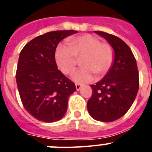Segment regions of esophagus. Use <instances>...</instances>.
<instances>
[{
  "mask_svg": "<svg viewBox=\"0 0 152 152\" xmlns=\"http://www.w3.org/2000/svg\"><path fill=\"white\" fill-rule=\"evenodd\" d=\"M81 87H82V85H81V84H80V83H76V88L77 91L80 90V89L81 88Z\"/></svg>",
  "mask_w": 152,
  "mask_h": 152,
  "instance_id": "34e87169",
  "label": "esophagus"
}]
</instances>
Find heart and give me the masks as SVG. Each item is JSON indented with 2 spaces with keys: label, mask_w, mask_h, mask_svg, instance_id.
<instances>
[{
  "label": "heart",
  "mask_w": 152,
  "mask_h": 152,
  "mask_svg": "<svg viewBox=\"0 0 152 152\" xmlns=\"http://www.w3.org/2000/svg\"><path fill=\"white\" fill-rule=\"evenodd\" d=\"M69 41L70 46L60 43L55 51V61L63 73H72L81 58L82 68L72 77L76 83H88L94 79V73L100 77L110 71L114 61V50L110 44L88 34L72 37Z\"/></svg>",
  "instance_id": "heart-1"
}]
</instances>
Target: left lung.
<instances>
[{
  "instance_id": "1",
  "label": "left lung",
  "mask_w": 152,
  "mask_h": 152,
  "mask_svg": "<svg viewBox=\"0 0 152 152\" xmlns=\"http://www.w3.org/2000/svg\"><path fill=\"white\" fill-rule=\"evenodd\" d=\"M114 50V61L104 78L91 85L92 95L88 110L94 119L111 122L124 116L133 103L139 90V72L131 49L118 37L95 31Z\"/></svg>"
}]
</instances>
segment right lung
Listing matches in <instances>:
<instances>
[{"label": "right lung", "instance_id": "obj_1", "mask_svg": "<svg viewBox=\"0 0 152 152\" xmlns=\"http://www.w3.org/2000/svg\"><path fill=\"white\" fill-rule=\"evenodd\" d=\"M76 31H54L34 38L20 52L16 83L23 106L43 122L61 119L67 110L69 95L76 91L75 83L58 70L55 51L62 39Z\"/></svg>", "mask_w": 152, "mask_h": 152}]
</instances>
